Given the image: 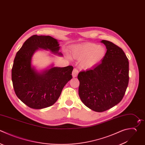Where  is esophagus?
I'll return each mask as SVG.
<instances>
[{"label":"esophagus","mask_w":145,"mask_h":145,"mask_svg":"<svg viewBox=\"0 0 145 145\" xmlns=\"http://www.w3.org/2000/svg\"><path fill=\"white\" fill-rule=\"evenodd\" d=\"M78 73H79L78 70L76 69H75V68L74 69V70H73V71H72V76H73L74 78L76 77L77 75H78Z\"/></svg>","instance_id":"34e87169"}]
</instances>
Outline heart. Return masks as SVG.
Segmentation results:
<instances>
[{
	"label": "heart",
	"instance_id": "obj_1",
	"mask_svg": "<svg viewBox=\"0 0 145 145\" xmlns=\"http://www.w3.org/2000/svg\"><path fill=\"white\" fill-rule=\"evenodd\" d=\"M106 50L104 47L93 43H86L75 46L71 51V56L82 61L83 67L88 69L98 64L104 58Z\"/></svg>",
	"mask_w": 145,
	"mask_h": 145
}]
</instances>
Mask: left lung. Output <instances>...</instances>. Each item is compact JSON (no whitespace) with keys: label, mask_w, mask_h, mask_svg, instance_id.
<instances>
[{"label":"left lung","mask_w":145,"mask_h":145,"mask_svg":"<svg viewBox=\"0 0 145 145\" xmlns=\"http://www.w3.org/2000/svg\"><path fill=\"white\" fill-rule=\"evenodd\" d=\"M107 49L101 62L80 71L79 95L84 104L98 112L105 111L122 99L129 83V61L122 49L102 40Z\"/></svg>","instance_id":"1"}]
</instances>
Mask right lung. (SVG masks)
Wrapping results in <instances>:
<instances>
[{
    "instance_id": "1",
    "label": "right lung",
    "mask_w": 145,
    "mask_h": 145,
    "mask_svg": "<svg viewBox=\"0 0 145 145\" xmlns=\"http://www.w3.org/2000/svg\"><path fill=\"white\" fill-rule=\"evenodd\" d=\"M59 45L57 40L51 36L33 35L16 53L12 68L13 87L18 97L31 108L39 109L53 105L72 78V66L52 67L42 74L31 66L32 57L39 48L62 55L58 53Z\"/></svg>"
}]
</instances>
